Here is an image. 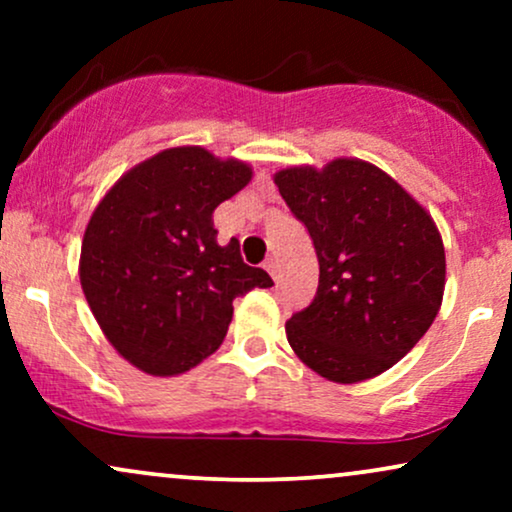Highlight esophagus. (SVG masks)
I'll list each match as a JSON object with an SVG mask.
<instances>
[{"label": "esophagus", "mask_w": 512, "mask_h": 512, "mask_svg": "<svg viewBox=\"0 0 512 512\" xmlns=\"http://www.w3.org/2000/svg\"><path fill=\"white\" fill-rule=\"evenodd\" d=\"M264 269H267V272L272 274V279H276V262H274V260L264 262Z\"/></svg>", "instance_id": "obj_1"}]
</instances>
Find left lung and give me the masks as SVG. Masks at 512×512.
<instances>
[{
	"label": "left lung",
	"instance_id": "obj_1",
	"mask_svg": "<svg viewBox=\"0 0 512 512\" xmlns=\"http://www.w3.org/2000/svg\"><path fill=\"white\" fill-rule=\"evenodd\" d=\"M281 197L313 238L320 284L286 322V339L332 383L392 368L436 320L445 248L433 216L399 182L361 158L274 173Z\"/></svg>",
	"mask_w": 512,
	"mask_h": 512
}]
</instances>
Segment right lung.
Here are the masks:
<instances>
[{
  "label": "right lung",
  "instance_id": "right-lung-1",
  "mask_svg": "<svg viewBox=\"0 0 512 512\" xmlns=\"http://www.w3.org/2000/svg\"><path fill=\"white\" fill-rule=\"evenodd\" d=\"M252 180L250 163L173 146L129 168L84 231L81 289L113 349L158 378L187 373L219 349L233 301L274 286L240 243L219 245L214 209Z\"/></svg>",
  "mask_w": 512,
  "mask_h": 512
}]
</instances>
